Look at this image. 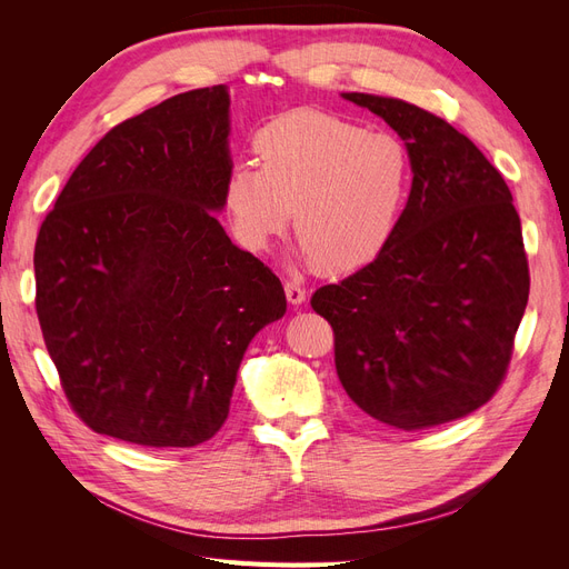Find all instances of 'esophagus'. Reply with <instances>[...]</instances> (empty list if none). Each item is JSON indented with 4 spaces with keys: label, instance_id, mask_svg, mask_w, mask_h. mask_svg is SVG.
<instances>
[{
    "label": "esophagus",
    "instance_id": "obj_1",
    "mask_svg": "<svg viewBox=\"0 0 569 569\" xmlns=\"http://www.w3.org/2000/svg\"><path fill=\"white\" fill-rule=\"evenodd\" d=\"M284 295L291 306H301L306 301V289L297 282H284Z\"/></svg>",
    "mask_w": 569,
    "mask_h": 569
}]
</instances>
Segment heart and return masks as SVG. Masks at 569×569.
Masks as SVG:
<instances>
[{
    "mask_svg": "<svg viewBox=\"0 0 569 569\" xmlns=\"http://www.w3.org/2000/svg\"><path fill=\"white\" fill-rule=\"evenodd\" d=\"M251 147L258 166H232L222 184V206L247 249H266L291 216L303 258L322 272L366 268L389 247L412 187V159L399 137L295 109L258 130Z\"/></svg>",
    "mask_w": 569,
    "mask_h": 569,
    "instance_id": "b5f03b06",
    "label": "heart"
}]
</instances>
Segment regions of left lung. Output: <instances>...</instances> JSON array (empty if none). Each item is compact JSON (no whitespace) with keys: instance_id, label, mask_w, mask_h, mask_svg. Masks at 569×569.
Returning a JSON list of instances; mask_svg holds the SVG:
<instances>
[{"instance_id":"1","label":"left lung","mask_w":569,"mask_h":569,"mask_svg":"<svg viewBox=\"0 0 569 569\" xmlns=\"http://www.w3.org/2000/svg\"><path fill=\"white\" fill-rule=\"evenodd\" d=\"M341 97L399 132L412 187L389 247L311 299L335 330L339 382L406 432L465 418L501 387L529 299L512 194L443 118L393 97Z\"/></svg>"}]
</instances>
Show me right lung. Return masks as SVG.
<instances>
[{
	"mask_svg": "<svg viewBox=\"0 0 569 569\" xmlns=\"http://www.w3.org/2000/svg\"><path fill=\"white\" fill-rule=\"evenodd\" d=\"M228 134L226 84L170 97L101 137L42 222V337L97 435L151 449L209 441L249 341L287 311L278 274L216 218Z\"/></svg>",
	"mask_w": 569,
	"mask_h": 569,
	"instance_id": "1",
	"label": "right lung"
}]
</instances>
